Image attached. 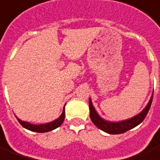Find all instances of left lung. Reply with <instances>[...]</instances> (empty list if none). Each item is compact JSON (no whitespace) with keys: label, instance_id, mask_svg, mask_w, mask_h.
<instances>
[{"label":"left lung","instance_id":"obj_1","mask_svg":"<svg viewBox=\"0 0 160 160\" xmlns=\"http://www.w3.org/2000/svg\"><path fill=\"white\" fill-rule=\"evenodd\" d=\"M152 95H153V93L151 96L150 100L148 101L146 107L139 113L132 117L130 119H124V120H120V121H115V122L114 121L106 120L102 117H100L95 110L92 103V99L90 98L89 99V110H90V118H91L92 122L93 123L96 127L99 128L100 130L104 131L105 132H107L109 134L124 133L127 131L132 129L133 127H137L144 120L147 112L149 111V109H150L151 105H152Z\"/></svg>","mask_w":160,"mask_h":160}]
</instances>
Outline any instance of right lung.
I'll return each mask as SVG.
<instances>
[{
  "mask_svg": "<svg viewBox=\"0 0 160 160\" xmlns=\"http://www.w3.org/2000/svg\"><path fill=\"white\" fill-rule=\"evenodd\" d=\"M18 119V121L20 122V124L22 125V127L28 129V130L32 131V132H47L49 131H53L54 129H56L57 127H59L61 124L63 123L65 119V106L63 107V111L61 116L56 119L55 120H53L51 122L45 123V124H40V125H34L32 123L28 122V121H24L22 120L21 119H19L18 117H16Z\"/></svg>",
  "mask_w": 160,
  "mask_h": 160,
  "instance_id": "obj_1",
  "label": "right lung"
}]
</instances>
